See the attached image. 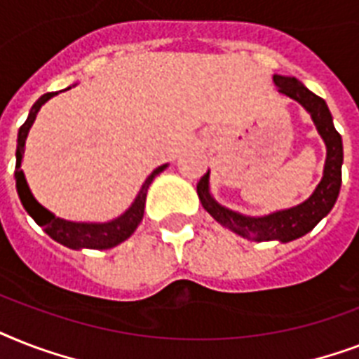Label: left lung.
Wrapping results in <instances>:
<instances>
[{
  "mask_svg": "<svg viewBox=\"0 0 359 359\" xmlns=\"http://www.w3.org/2000/svg\"><path fill=\"white\" fill-rule=\"evenodd\" d=\"M272 80L273 86L278 87V93L296 100L309 114L318 135L323 137L324 145H326L323 179L317 188L300 205L264 214V216H245V214H240L219 205L210 194V171L203 175L201 180L197 182V196H199L203 208L219 225H224L242 238L255 240V242H268V240L290 242V240L307 235L334 208L341 190L343 140H341L339 132L335 130L328 104L324 102L323 98L309 91L300 80H296L294 76L273 74Z\"/></svg>",
  "mask_w": 359,
  "mask_h": 359,
  "instance_id": "8db88e82",
  "label": "left lung"
}]
</instances>
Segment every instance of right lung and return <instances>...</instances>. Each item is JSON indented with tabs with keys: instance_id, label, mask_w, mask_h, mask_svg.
Returning a JSON list of instances; mask_svg holds the SVG:
<instances>
[{
	"instance_id": "1",
	"label": "right lung",
	"mask_w": 359,
	"mask_h": 359,
	"mask_svg": "<svg viewBox=\"0 0 359 359\" xmlns=\"http://www.w3.org/2000/svg\"><path fill=\"white\" fill-rule=\"evenodd\" d=\"M67 89H70V87H67ZM55 95H59V93H46V95H42L33 104V108L29 109V115H27L25 123L20 126L18 143H16V168H14L16 191H18L20 201H22L24 208L27 210V214L35 219L36 225L44 227L46 235L52 236L55 242L67 245L70 250H109V248L119 245L121 242H124V240L134 235V231L141 224L143 212H145L147 190H149V186L154 180V177L162 173L169 163H163V165L156 168L147 177L143 186H141V190L137 191V196L132 201V205L121 216H117V218L109 219V222H70V219L57 218L55 214L42 207L41 203L33 197V194L29 190V184L25 180L24 171H22V158H24L25 152L27 134H29L31 126L35 123L36 114Z\"/></svg>"
}]
</instances>
